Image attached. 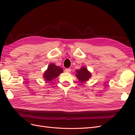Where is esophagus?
Masks as SVG:
<instances>
[{"label": "esophagus", "mask_w": 135, "mask_h": 135, "mask_svg": "<svg viewBox=\"0 0 135 135\" xmlns=\"http://www.w3.org/2000/svg\"><path fill=\"white\" fill-rule=\"evenodd\" d=\"M65 71H66V73H70L71 71V69L70 68L65 69Z\"/></svg>", "instance_id": "esophagus-1"}]
</instances>
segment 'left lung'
Masks as SVG:
<instances>
[{
  "label": "left lung",
  "instance_id": "obj_1",
  "mask_svg": "<svg viewBox=\"0 0 135 135\" xmlns=\"http://www.w3.org/2000/svg\"><path fill=\"white\" fill-rule=\"evenodd\" d=\"M76 74L75 76L78 78L81 82L87 81L91 76V73H89L85 68H81L79 70H76Z\"/></svg>",
  "mask_w": 135,
  "mask_h": 135
}]
</instances>
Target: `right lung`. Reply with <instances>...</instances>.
<instances>
[{"instance_id": "obj_1", "label": "right lung", "mask_w": 135, "mask_h": 135, "mask_svg": "<svg viewBox=\"0 0 135 135\" xmlns=\"http://www.w3.org/2000/svg\"><path fill=\"white\" fill-rule=\"evenodd\" d=\"M63 70L62 68L56 66L54 64H51L49 65L47 70L44 74V78L46 80L50 81L57 77Z\"/></svg>"}]
</instances>
